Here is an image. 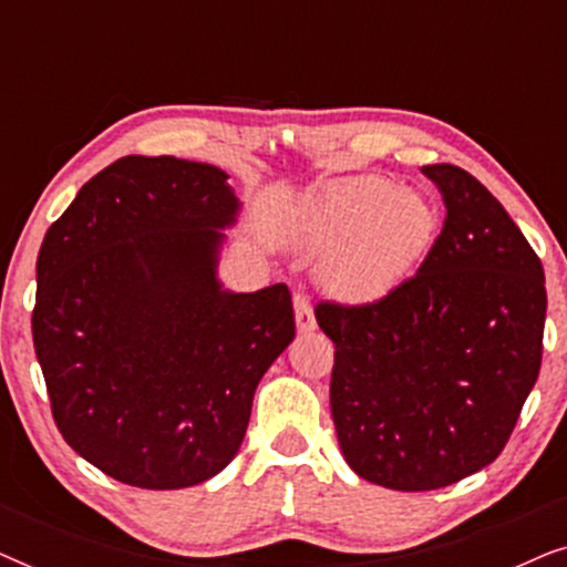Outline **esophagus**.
Returning <instances> with one entry per match:
<instances>
[{"label": "esophagus", "mask_w": 567, "mask_h": 567, "mask_svg": "<svg viewBox=\"0 0 567 567\" xmlns=\"http://www.w3.org/2000/svg\"><path fill=\"white\" fill-rule=\"evenodd\" d=\"M293 315H297V330L301 336H307V332H312L317 328L312 305H309L305 293H297V297H293Z\"/></svg>", "instance_id": "34e87169"}]
</instances>
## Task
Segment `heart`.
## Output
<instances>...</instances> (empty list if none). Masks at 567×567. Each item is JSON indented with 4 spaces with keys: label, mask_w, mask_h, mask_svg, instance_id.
I'll use <instances>...</instances> for the list:
<instances>
[{
    "label": "heart",
    "mask_w": 567,
    "mask_h": 567,
    "mask_svg": "<svg viewBox=\"0 0 567 567\" xmlns=\"http://www.w3.org/2000/svg\"><path fill=\"white\" fill-rule=\"evenodd\" d=\"M439 212L429 196L377 175L340 177L307 212L305 247L324 258V281L346 299H377L431 250Z\"/></svg>",
    "instance_id": "obj_1"
}]
</instances>
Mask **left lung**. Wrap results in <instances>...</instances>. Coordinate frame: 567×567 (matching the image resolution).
I'll use <instances>...</instances> for the list:
<instances>
[{
  "label": "left lung",
  "instance_id": "8db88e82",
  "mask_svg": "<svg viewBox=\"0 0 567 567\" xmlns=\"http://www.w3.org/2000/svg\"><path fill=\"white\" fill-rule=\"evenodd\" d=\"M423 175L444 227L410 281L367 307L317 305L336 343L330 408L348 467L392 491H439L503 452L539 377L545 270L477 177Z\"/></svg>",
  "mask_w": 567,
  "mask_h": 567
}]
</instances>
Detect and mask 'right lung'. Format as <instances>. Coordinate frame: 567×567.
<instances>
[{
	"mask_svg": "<svg viewBox=\"0 0 567 567\" xmlns=\"http://www.w3.org/2000/svg\"><path fill=\"white\" fill-rule=\"evenodd\" d=\"M227 181L206 162L131 154L43 237L33 343L53 421L118 483L177 491L219 475L293 340L284 284L224 289V229L243 212Z\"/></svg>",
	"mask_w": 567,
	"mask_h": 567,
	"instance_id": "1",
	"label": "right lung"
}]
</instances>
